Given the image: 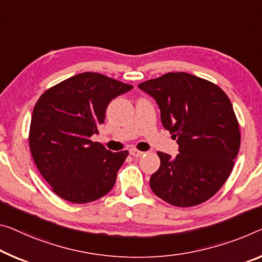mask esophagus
I'll return each mask as SVG.
<instances>
[{"label": "esophagus", "mask_w": 262, "mask_h": 262, "mask_svg": "<svg viewBox=\"0 0 262 262\" xmlns=\"http://www.w3.org/2000/svg\"><path fill=\"white\" fill-rule=\"evenodd\" d=\"M130 155H131L132 157H137V158H138V157L144 155V152H143V151L136 150V148H131V150H130Z\"/></svg>", "instance_id": "obj_1"}]
</instances>
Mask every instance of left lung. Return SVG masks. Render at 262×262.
<instances>
[{
    "label": "left lung",
    "mask_w": 262,
    "mask_h": 262,
    "mask_svg": "<svg viewBox=\"0 0 262 262\" xmlns=\"http://www.w3.org/2000/svg\"><path fill=\"white\" fill-rule=\"evenodd\" d=\"M156 99L163 126L177 139L179 154L158 152L151 176L156 195L177 207H191L218 192L231 174L240 147L239 123L218 85L187 72H168L140 83Z\"/></svg>",
    "instance_id": "obj_1"
}]
</instances>
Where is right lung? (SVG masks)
Here are the masks:
<instances>
[{
	"label": "right lung",
	"instance_id": "right-lung-1",
	"mask_svg": "<svg viewBox=\"0 0 262 262\" xmlns=\"http://www.w3.org/2000/svg\"><path fill=\"white\" fill-rule=\"evenodd\" d=\"M134 89L97 72H83L48 89L31 116L29 146L47 183L74 204L95 201L112 190L127 151L111 152L91 136L105 120L108 103Z\"/></svg>",
	"mask_w": 262,
	"mask_h": 262
}]
</instances>
